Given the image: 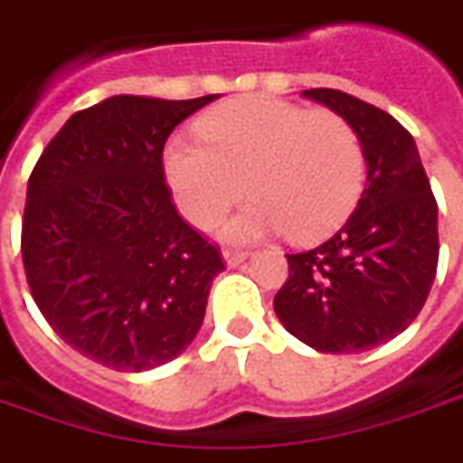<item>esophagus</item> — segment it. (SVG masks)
Returning <instances> with one entry per match:
<instances>
[{
	"instance_id": "34e87169",
	"label": "esophagus",
	"mask_w": 463,
	"mask_h": 463,
	"mask_svg": "<svg viewBox=\"0 0 463 463\" xmlns=\"http://www.w3.org/2000/svg\"><path fill=\"white\" fill-rule=\"evenodd\" d=\"M222 257H224V262L229 264V267H237V264H241L247 260V251L239 250V247H224V250H222Z\"/></svg>"
}]
</instances>
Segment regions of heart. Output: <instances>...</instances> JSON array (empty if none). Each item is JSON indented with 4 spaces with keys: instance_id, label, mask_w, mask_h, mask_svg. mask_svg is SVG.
Returning <instances> with one entry per match:
<instances>
[{
    "instance_id": "b5f03b06",
    "label": "heart",
    "mask_w": 463,
    "mask_h": 463,
    "mask_svg": "<svg viewBox=\"0 0 463 463\" xmlns=\"http://www.w3.org/2000/svg\"><path fill=\"white\" fill-rule=\"evenodd\" d=\"M199 138L165 148V178L181 213L212 229L244 196L229 234L282 232L298 241L345 219L365 181V153L345 118L272 98H241L199 120Z\"/></svg>"
}]
</instances>
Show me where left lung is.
Here are the masks:
<instances>
[{"instance_id": "left-lung-1", "label": "left lung", "mask_w": 463, "mask_h": 463, "mask_svg": "<svg viewBox=\"0 0 463 463\" xmlns=\"http://www.w3.org/2000/svg\"><path fill=\"white\" fill-rule=\"evenodd\" d=\"M358 133L368 181L343 229L287 254L274 295L287 333L320 353H360L393 340L419 317L439 264V206L416 140L396 118L330 88L302 92Z\"/></svg>"}]
</instances>
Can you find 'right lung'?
Listing matches in <instances>:
<instances>
[{"mask_svg": "<svg viewBox=\"0 0 463 463\" xmlns=\"http://www.w3.org/2000/svg\"><path fill=\"white\" fill-rule=\"evenodd\" d=\"M216 95H113L78 110L32 168L22 262L44 320L105 368L151 371L199 333L219 247L178 216L164 176L171 130Z\"/></svg>", "mask_w": 463, "mask_h": 463, "instance_id": "obj_1", "label": "right lung"}]
</instances>
